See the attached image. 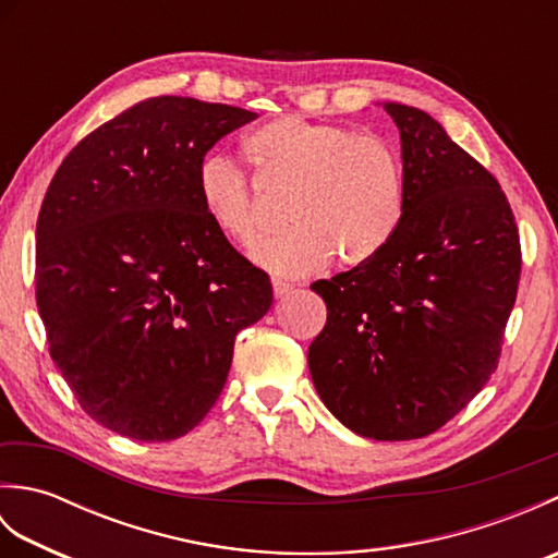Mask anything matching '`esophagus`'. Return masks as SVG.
Returning a JSON list of instances; mask_svg holds the SVG:
<instances>
[{
  "label": "esophagus",
  "mask_w": 558,
  "mask_h": 558,
  "mask_svg": "<svg viewBox=\"0 0 558 558\" xmlns=\"http://www.w3.org/2000/svg\"><path fill=\"white\" fill-rule=\"evenodd\" d=\"M294 290V286H290V282H286V280H272V294H276V298L280 300V298H288V294Z\"/></svg>",
  "instance_id": "1"
}]
</instances>
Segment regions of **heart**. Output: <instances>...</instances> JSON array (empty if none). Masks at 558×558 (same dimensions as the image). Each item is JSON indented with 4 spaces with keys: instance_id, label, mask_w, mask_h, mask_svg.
Masks as SVG:
<instances>
[{
    "instance_id": "1",
    "label": "heart",
    "mask_w": 558,
    "mask_h": 558,
    "mask_svg": "<svg viewBox=\"0 0 558 558\" xmlns=\"http://www.w3.org/2000/svg\"><path fill=\"white\" fill-rule=\"evenodd\" d=\"M246 150L268 184L290 189L292 225L252 248L254 264L272 276H310L333 256L340 266H362L396 234L405 213V170L386 138L288 114L254 129ZM196 194L230 240L252 244L264 230L252 177L222 153L201 158Z\"/></svg>"
}]
</instances>
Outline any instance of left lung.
<instances>
[{"label":"left lung","instance_id":"left-lung-1","mask_svg":"<svg viewBox=\"0 0 558 558\" xmlns=\"http://www.w3.org/2000/svg\"><path fill=\"white\" fill-rule=\"evenodd\" d=\"M384 110L400 132L405 213L372 260L312 286L328 318L310 372L350 432L410 441L441 429L496 372L520 240L499 182L434 117Z\"/></svg>","mask_w":558,"mask_h":558}]
</instances>
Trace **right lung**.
<instances>
[{"mask_svg":"<svg viewBox=\"0 0 558 558\" xmlns=\"http://www.w3.org/2000/svg\"><path fill=\"white\" fill-rule=\"evenodd\" d=\"M256 112L182 96L136 102L71 148L35 228L50 354L90 420L172 441L216 405L234 336L272 304L260 268L201 208L196 168Z\"/></svg>","mask_w":558,"mask_h":558,"instance_id":"add662e5","label":"right lung"}]
</instances>
